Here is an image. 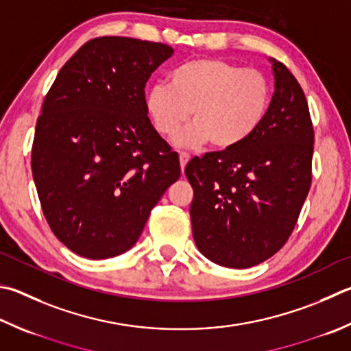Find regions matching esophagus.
Returning a JSON list of instances; mask_svg holds the SVG:
<instances>
[{
	"instance_id": "obj_1",
	"label": "esophagus",
	"mask_w": 351,
	"mask_h": 351,
	"mask_svg": "<svg viewBox=\"0 0 351 351\" xmlns=\"http://www.w3.org/2000/svg\"><path fill=\"white\" fill-rule=\"evenodd\" d=\"M189 159H190V156L187 154H184V152H181V154H180V164H181L182 171H184V169H186V164L189 162Z\"/></svg>"
}]
</instances>
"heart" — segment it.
<instances>
[{"label":"heart","mask_w":351,"mask_h":351,"mask_svg":"<svg viewBox=\"0 0 351 351\" xmlns=\"http://www.w3.org/2000/svg\"><path fill=\"white\" fill-rule=\"evenodd\" d=\"M273 86L256 69L221 58H195L171 70L167 84H156L145 97V110L161 136L176 138L181 147L210 143L215 150L241 147L269 117Z\"/></svg>","instance_id":"heart-1"}]
</instances>
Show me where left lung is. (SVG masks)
<instances>
[{"mask_svg":"<svg viewBox=\"0 0 351 351\" xmlns=\"http://www.w3.org/2000/svg\"><path fill=\"white\" fill-rule=\"evenodd\" d=\"M269 117L241 147L192 158L186 176L193 239L212 263L248 269L273 256L296 226L311 184L315 132L301 86L282 62Z\"/></svg>","mask_w":351,"mask_h":351,"instance_id":"left-lung-1","label":"left lung"}]
</instances>
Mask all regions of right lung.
Segmentation results:
<instances>
[{"label":"right lung","mask_w":351,"mask_h":351,"mask_svg":"<svg viewBox=\"0 0 351 351\" xmlns=\"http://www.w3.org/2000/svg\"><path fill=\"white\" fill-rule=\"evenodd\" d=\"M171 53L161 43L95 38L44 98L32 175L55 237L80 256L106 259L132 248L180 180V156L152 125L144 92Z\"/></svg>","instance_id":"right-lung-1"}]
</instances>
